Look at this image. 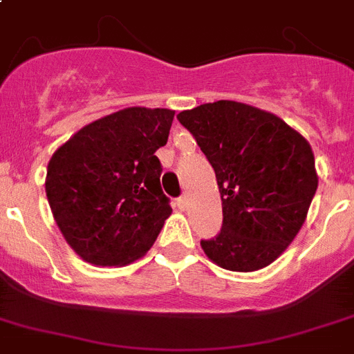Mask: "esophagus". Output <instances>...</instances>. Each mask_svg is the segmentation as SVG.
<instances>
[{
    "instance_id": "esophagus-1",
    "label": "esophagus",
    "mask_w": 354,
    "mask_h": 354,
    "mask_svg": "<svg viewBox=\"0 0 354 354\" xmlns=\"http://www.w3.org/2000/svg\"><path fill=\"white\" fill-rule=\"evenodd\" d=\"M177 206H179V209H186L188 208V197H186V195H183V197H179L177 198Z\"/></svg>"
}]
</instances>
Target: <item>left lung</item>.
Listing matches in <instances>:
<instances>
[{
	"label": "left lung",
	"mask_w": 354,
	"mask_h": 354,
	"mask_svg": "<svg viewBox=\"0 0 354 354\" xmlns=\"http://www.w3.org/2000/svg\"><path fill=\"white\" fill-rule=\"evenodd\" d=\"M177 119L209 160L223 198V227L201 241L204 253L224 270H262L306 221L318 186L311 146L280 118L236 101L201 104Z\"/></svg>",
	"instance_id": "1"
}]
</instances>
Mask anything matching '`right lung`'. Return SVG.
Masks as SVG:
<instances>
[{"label": "right lung", "instance_id": "add662e5", "mask_svg": "<svg viewBox=\"0 0 354 354\" xmlns=\"http://www.w3.org/2000/svg\"><path fill=\"white\" fill-rule=\"evenodd\" d=\"M174 110L131 106L90 122L54 151L46 198L70 248L93 266H127L150 250L171 215L156 151Z\"/></svg>", "mask_w": 354, "mask_h": 354}]
</instances>
